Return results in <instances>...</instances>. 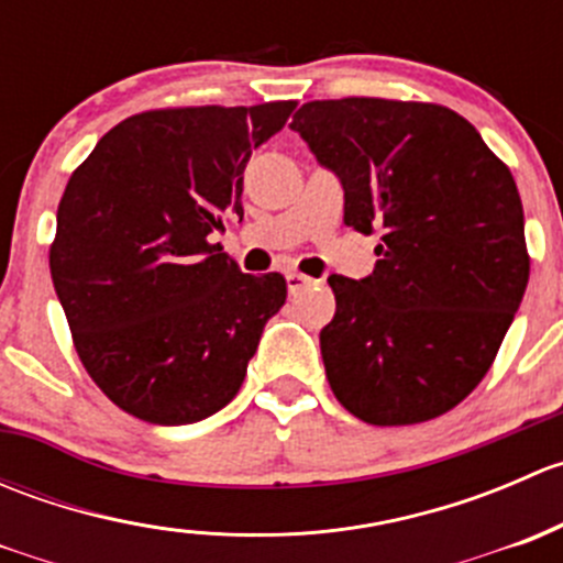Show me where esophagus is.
<instances>
[{
  "label": "esophagus",
  "instance_id": "obj_1",
  "mask_svg": "<svg viewBox=\"0 0 563 563\" xmlns=\"http://www.w3.org/2000/svg\"><path fill=\"white\" fill-rule=\"evenodd\" d=\"M286 283H288V294H299V291H302V288L313 286V277L302 275V272H288Z\"/></svg>",
  "mask_w": 563,
  "mask_h": 563
}]
</instances>
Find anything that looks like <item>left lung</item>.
<instances>
[{
    "instance_id": "obj_1",
    "label": "left lung",
    "mask_w": 563,
    "mask_h": 563,
    "mask_svg": "<svg viewBox=\"0 0 563 563\" xmlns=\"http://www.w3.org/2000/svg\"><path fill=\"white\" fill-rule=\"evenodd\" d=\"M291 130L343 185L345 225L382 231L373 275L329 277V387L367 424L441 417L485 378L523 302L512 174L468 119L435 103L313 100Z\"/></svg>"
}]
</instances>
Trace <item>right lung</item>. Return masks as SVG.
I'll use <instances>...</instances> for the list:
<instances>
[{
    "mask_svg": "<svg viewBox=\"0 0 563 563\" xmlns=\"http://www.w3.org/2000/svg\"><path fill=\"white\" fill-rule=\"evenodd\" d=\"M294 100L144 111L108 130L56 209L51 280L92 382L152 424L234 400L286 277L245 275L209 234L242 218L250 152Z\"/></svg>",
    "mask_w": 563,
    "mask_h": 563,
    "instance_id": "right-lung-1",
    "label": "right lung"
}]
</instances>
